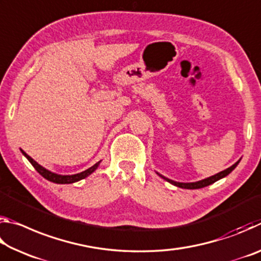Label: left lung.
Here are the masks:
<instances>
[{
  "instance_id": "left-lung-1",
  "label": "left lung",
  "mask_w": 261,
  "mask_h": 261,
  "mask_svg": "<svg viewBox=\"0 0 261 261\" xmlns=\"http://www.w3.org/2000/svg\"><path fill=\"white\" fill-rule=\"evenodd\" d=\"M240 161H241V159H240V160H238L236 163H233V165H232L231 167L227 168V169H224V170H222V171H220V173L215 174V175H213V176H210V177H207V178H205V179L197 180V182H190V183L176 182V180H173V179H169V178L165 177V176L161 175V174H159V173H156V174H158L159 176H160L161 178L166 179L167 182H169L170 184H173V185H175V187H177V188H182V189H190V190H194V189H201V188L208 187V185H211V184L215 183L216 180H219V179H221V178L226 177V176H228L229 174L231 173V171H232L233 169H235V168L237 167L238 163H240Z\"/></svg>"
}]
</instances>
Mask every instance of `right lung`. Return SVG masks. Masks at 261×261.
<instances>
[{
    "label": "right lung",
    "mask_w": 261,
    "mask_h": 261,
    "mask_svg": "<svg viewBox=\"0 0 261 261\" xmlns=\"http://www.w3.org/2000/svg\"><path fill=\"white\" fill-rule=\"evenodd\" d=\"M20 152L23 153V155L26 159H28V160L31 162V165H32L35 168V170H37L38 173L42 176V177H45L46 179L50 180V182L56 183V184H71V183H74V182H78V180H81V179L86 178L87 176H90L92 173H94V171L98 169V167L100 166V163H101V160H100L99 162H96L95 165H93L91 168H88V169L84 170V171H82V173H78V174L60 175V174L53 173V171L46 169L45 167L39 165L37 161H34L32 158L28 155V154H26L23 151V149H20Z\"/></svg>",
    "instance_id": "add662e5"
}]
</instances>
